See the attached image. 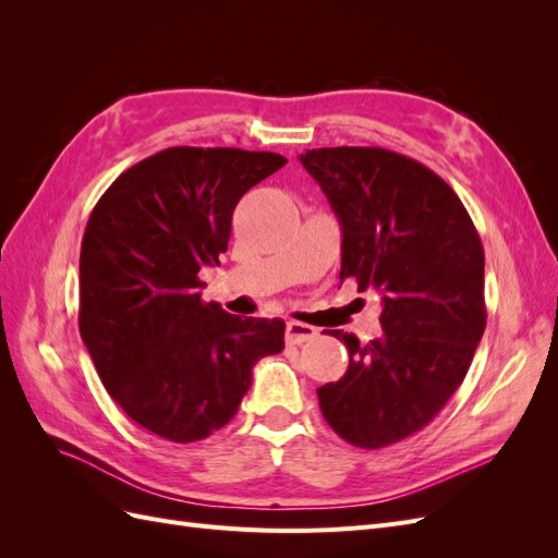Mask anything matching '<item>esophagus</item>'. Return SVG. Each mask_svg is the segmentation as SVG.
Here are the masks:
<instances>
[{
    "label": "esophagus",
    "instance_id": "34e87169",
    "mask_svg": "<svg viewBox=\"0 0 558 558\" xmlns=\"http://www.w3.org/2000/svg\"><path fill=\"white\" fill-rule=\"evenodd\" d=\"M316 337V328L302 324V320H289L286 324V342L289 344H302V342H310Z\"/></svg>",
    "mask_w": 558,
    "mask_h": 558
}]
</instances>
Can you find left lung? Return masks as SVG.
Here are the masks:
<instances>
[{
    "label": "left lung",
    "instance_id": "obj_1",
    "mask_svg": "<svg viewBox=\"0 0 558 558\" xmlns=\"http://www.w3.org/2000/svg\"><path fill=\"white\" fill-rule=\"evenodd\" d=\"M305 170L342 223L340 281L381 295L379 340L349 349L320 414L353 447L381 449L440 414L486 328L484 248L463 202L426 165L379 146L312 148Z\"/></svg>",
    "mask_w": 558,
    "mask_h": 558
}]
</instances>
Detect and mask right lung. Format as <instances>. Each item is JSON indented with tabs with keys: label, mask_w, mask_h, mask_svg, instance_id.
I'll return each mask as SVG.
<instances>
[{
	"label": "right lung",
	"mask_w": 558,
	"mask_h": 558,
	"mask_svg": "<svg viewBox=\"0 0 558 558\" xmlns=\"http://www.w3.org/2000/svg\"><path fill=\"white\" fill-rule=\"evenodd\" d=\"M289 162L242 148L174 146L132 165L95 205L81 242L78 328L121 410L170 442H197L238 414L279 318H242L199 295L228 251L232 211Z\"/></svg>",
	"instance_id": "right-lung-1"
}]
</instances>
